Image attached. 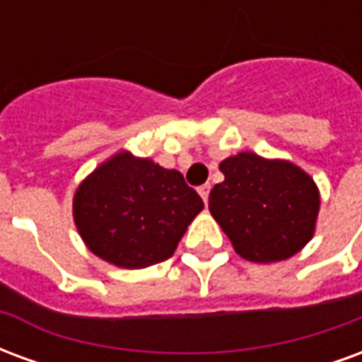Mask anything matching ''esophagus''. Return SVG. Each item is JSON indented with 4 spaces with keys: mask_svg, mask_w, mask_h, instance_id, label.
I'll list each match as a JSON object with an SVG mask.
<instances>
[{
    "mask_svg": "<svg viewBox=\"0 0 362 362\" xmlns=\"http://www.w3.org/2000/svg\"><path fill=\"white\" fill-rule=\"evenodd\" d=\"M197 192H199L202 199H204L205 204H207V199H209V192H211V184H204V186H199V188H197Z\"/></svg>",
    "mask_w": 362,
    "mask_h": 362,
    "instance_id": "34e87169",
    "label": "esophagus"
}]
</instances>
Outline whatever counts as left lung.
<instances>
[{
	"label": "left lung",
	"instance_id": "1",
	"mask_svg": "<svg viewBox=\"0 0 362 362\" xmlns=\"http://www.w3.org/2000/svg\"><path fill=\"white\" fill-rule=\"evenodd\" d=\"M225 180L209 194V211L236 254L256 264L291 258L314 235L320 194L287 160L238 153L219 165Z\"/></svg>",
	"mask_w": 362,
	"mask_h": 362
}]
</instances>
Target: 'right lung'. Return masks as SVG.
<instances>
[{
  "instance_id": "obj_1",
  "label": "right lung",
  "mask_w": 362,
  "mask_h": 362,
  "mask_svg": "<svg viewBox=\"0 0 362 362\" xmlns=\"http://www.w3.org/2000/svg\"><path fill=\"white\" fill-rule=\"evenodd\" d=\"M204 199L178 170L118 153L77 188L74 217L89 250L108 264L141 269L174 254Z\"/></svg>"
}]
</instances>
